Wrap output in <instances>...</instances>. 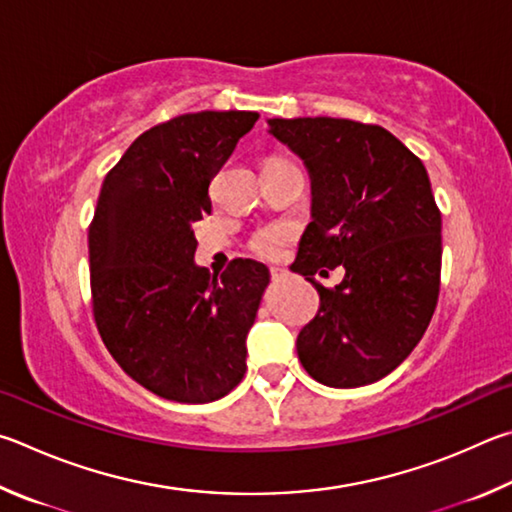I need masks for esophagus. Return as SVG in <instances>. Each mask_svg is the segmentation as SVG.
Masks as SVG:
<instances>
[{
  "mask_svg": "<svg viewBox=\"0 0 512 512\" xmlns=\"http://www.w3.org/2000/svg\"><path fill=\"white\" fill-rule=\"evenodd\" d=\"M270 274H272L274 281H281V279H285V276H288V272L281 270V267H272Z\"/></svg>",
  "mask_w": 512,
  "mask_h": 512,
  "instance_id": "obj_1",
  "label": "esophagus"
}]
</instances>
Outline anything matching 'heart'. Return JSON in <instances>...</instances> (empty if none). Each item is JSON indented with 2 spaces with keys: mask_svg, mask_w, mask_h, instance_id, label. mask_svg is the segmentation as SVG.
<instances>
[{
  "mask_svg": "<svg viewBox=\"0 0 512 512\" xmlns=\"http://www.w3.org/2000/svg\"><path fill=\"white\" fill-rule=\"evenodd\" d=\"M274 161H283V159H270L267 164H274ZM288 240H290V229L265 227V229H258L254 236H251L249 249L254 251L256 256L272 261V258H279L283 254V247L288 245Z\"/></svg>",
  "mask_w": 512,
  "mask_h": 512,
  "instance_id": "b5f03b06",
  "label": "heart"
}]
</instances>
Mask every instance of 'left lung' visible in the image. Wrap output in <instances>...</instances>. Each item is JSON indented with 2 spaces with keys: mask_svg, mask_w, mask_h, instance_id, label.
Returning a JSON list of instances; mask_svg holds the SVG:
<instances>
[{
  "mask_svg": "<svg viewBox=\"0 0 512 512\" xmlns=\"http://www.w3.org/2000/svg\"><path fill=\"white\" fill-rule=\"evenodd\" d=\"M270 132L306 161L312 222L292 270L319 292L297 353L310 378L335 389L378 382L407 360L441 290V211L427 170L382 125L351 119H270ZM335 266V289L311 276Z\"/></svg>",
  "mask_w": 512,
  "mask_h": 512,
  "instance_id": "obj_1",
  "label": "left lung"
}]
</instances>
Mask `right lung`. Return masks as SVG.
I'll use <instances>...</instances> for the list:
<instances>
[{"label": "right lung", "mask_w": 512, "mask_h": 512, "mask_svg": "<svg viewBox=\"0 0 512 512\" xmlns=\"http://www.w3.org/2000/svg\"><path fill=\"white\" fill-rule=\"evenodd\" d=\"M256 112H195L132 141L89 224L98 333L121 369L159 398L202 405L238 387L245 339L270 274L236 258L220 279L193 263L211 182Z\"/></svg>", "instance_id": "1"}]
</instances>
